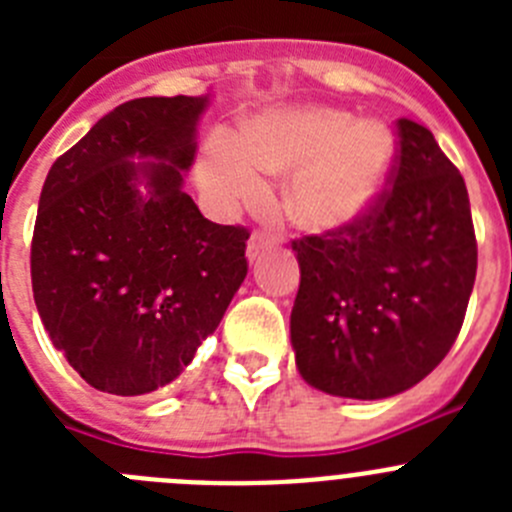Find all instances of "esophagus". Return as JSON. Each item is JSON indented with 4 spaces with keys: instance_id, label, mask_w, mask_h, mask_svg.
<instances>
[{
    "instance_id": "1",
    "label": "esophagus",
    "mask_w": 512,
    "mask_h": 512,
    "mask_svg": "<svg viewBox=\"0 0 512 512\" xmlns=\"http://www.w3.org/2000/svg\"><path fill=\"white\" fill-rule=\"evenodd\" d=\"M271 243H274V238H269L266 233H253L251 238H248V261H256L261 256V253L266 251V248H271Z\"/></svg>"
}]
</instances>
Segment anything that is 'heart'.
I'll return each instance as SVG.
<instances>
[{
  "label": "heart",
  "instance_id": "obj_1",
  "mask_svg": "<svg viewBox=\"0 0 512 512\" xmlns=\"http://www.w3.org/2000/svg\"><path fill=\"white\" fill-rule=\"evenodd\" d=\"M395 166V138L379 120H354L323 104L277 107L241 135L217 130L200 158V187L215 205L261 200L264 174H292L284 210L307 230L356 223L382 197Z\"/></svg>",
  "mask_w": 512,
  "mask_h": 512
}]
</instances>
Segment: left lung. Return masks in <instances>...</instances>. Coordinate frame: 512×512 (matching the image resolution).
<instances>
[{
    "instance_id": "obj_1",
    "label": "left lung",
    "mask_w": 512,
    "mask_h": 512,
    "mask_svg": "<svg viewBox=\"0 0 512 512\" xmlns=\"http://www.w3.org/2000/svg\"><path fill=\"white\" fill-rule=\"evenodd\" d=\"M392 189L356 223L292 243L289 338L310 387L384 400L425 379L459 336L477 241L467 184L428 128L402 117Z\"/></svg>"
}]
</instances>
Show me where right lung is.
<instances>
[{"label": "right lung", "mask_w": 512, "mask_h": 512, "mask_svg": "<svg viewBox=\"0 0 512 512\" xmlns=\"http://www.w3.org/2000/svg\"><path fill=\"white\" fill-rule=\"evenodd\" d=\"M210 99H130L45 176L33 297L53 346L99 392L174 382L246 279L248 230L212 223L184 192Z\"/></svg>", "instance_id": "1"}]
</instances>
